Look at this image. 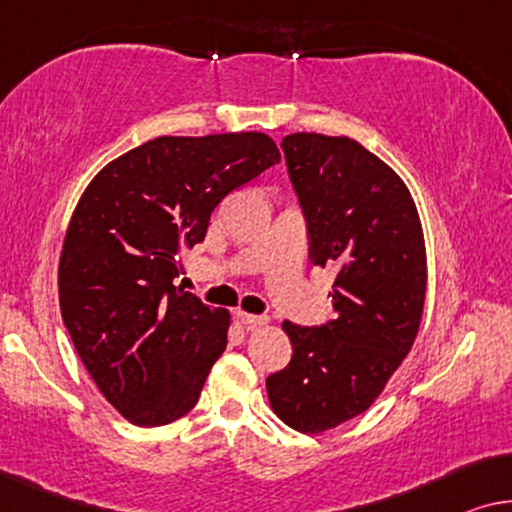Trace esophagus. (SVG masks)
Returning a JSON list of instances; mask_svg holds the SVG:
<instances>
[{"mask_svg": "<svg viewBox=\"0 0 512 512\" xmlns=\"http://www.w3.org/2000/svg\"><path fill=\"white\" fill-rule=\"evenodd\" d=\"M239 320L246 325L248 329H257V327H264L269 325V318H264V315H253V313H246V311H239Z\"/></svg>", "mask_w": 512, "mask_h": 512, "instance_id": "esophagus-1", "label": "esophagus"}]
</instances>
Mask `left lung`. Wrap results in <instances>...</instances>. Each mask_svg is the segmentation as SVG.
<instances>
[{
    "label": "left lung",
    "mask_w": 512,
    "mask_h": 512,
    "mask_svg": "<svg viewBox=\"0 0 512 512\" xmlns=\"http://www.w3.org/2000/svg\"><path fill=\"white\" fill-rule=\"evenodd\" d=\"M292 185L311 262L336 269L322 327L283 322L292 359L266 378L287 427L322 434L371 408L413 348L427 294V248L413 194L390 164L350 136L287 134Z\"/></svg>",
    "instance_id": "8db88e82"
}]
</instances>
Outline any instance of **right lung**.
I'll list each match as a JSON object with an SVG mask.
<instances>
[{"label":"right lung","instance_id":"add662e5","mask_svg":"<svg viewBox=\"0 0 512 512\" xmlns=\"http://www.w3.org/2000/svg\"><path fill=\"white\" fill-rule=\"evenodd\" d=\"M280 162L262 132L157 136L115 157L78 199L57 290L74 348L136 427L190 413L227 348L232 315L174 285L229 192Z\"/></svg>","mask_w":512,"mask_h":512}]
</instances>
